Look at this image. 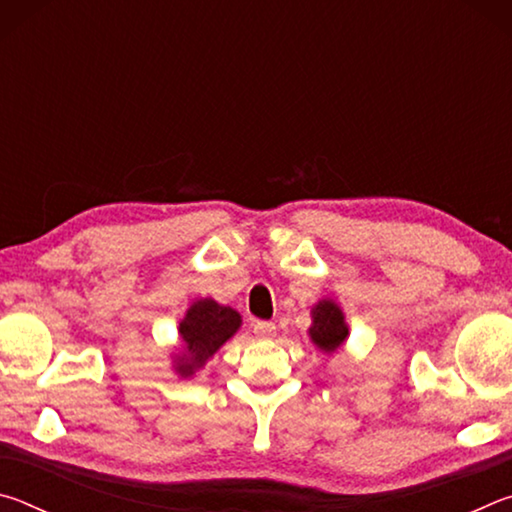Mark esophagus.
<instances>
[{"label": "esophagus", "instance_id": "34e87169", "mask_svg": "<svg viewBox=\"0 0 512 512\" xmlns=\"http://www.w3.org/2000/svg\"><path fill=\"white\" fill-rule=\"evenodd\" d=\"M275 323H271V320H255L253 323V332L259 336V339H271V336H275Z\"/></svg>", "mask_w": 512, "mask_h": 512}]
</instances>
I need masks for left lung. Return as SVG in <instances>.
Returning <instances> with one entry per match:
<instances>
[{
  "instance_id": "left-lung-1",
  "label": "left lung",
  "mask_w": 512,
  "mask_h": 512,
  "mask_svg": "<svg viewBox=\"0 0 512 512\" xmlns=\"http://www.w3.org/2000/svg\"><path fill=\"white\" fill-rule=\"evenodd\" d=\"M311 341H314L320 350L334 352L348 336V327L343 323L341 309L334 305L332 300L318 302L314 309V325L309 329Z\"/></svg>"
}]
</instances>
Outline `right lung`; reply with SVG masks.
Listing matches in <instances>:
<instances>
[{"label": "right lung", "mask_w": 512, "mask_h": 512, "mask_svg": "<svg viewBox=\"0 0 512 512\" xmlns=\"http://www.w3.org/2000/svg\"><path fill=\"white\" fill-rule=\"evenodd\" d=\"M239 325L241 316L235 309L223 307L212 298L194 302L180 323V336L185 343V354L178 359L180 375L187 377L196 368H201L237 332Z\"/></svg>", "instance_id": "right-lung-1"}]
</instances>
